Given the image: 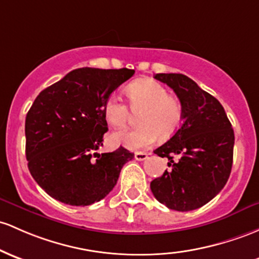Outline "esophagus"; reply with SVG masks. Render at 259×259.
Wrapping results in <instances>:
<instances>
[{"instance_id":"esophagus-1","label":"esophagus","mask_w":259,"mask_h":259,"mask_svg":"<svg viewBox=\"0 0 259 259\" xmlns=\"http://www.w3.org/2000/svg\"><path fill=\"white\" fill-rule=\"evenodd\" d=\"M134 157H135V160H138V161H144L147 158V153L146 152H135Z\"/></svg>"}]
</instances>
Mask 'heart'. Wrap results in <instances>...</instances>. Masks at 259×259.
Segmentation results:
<instances>
[{
  "label": "heart",
  "instance_id": "heart-1",
  "mask_svg": "<svg viewBox=\"0 0 259 259\" xmlns=\"http://www.w3.org/2000/svg\"><path fill=\"white\" fill-rule=\"evenodd\" d=\"M127 95L130 107L119 93H112L104 103V118L112 126L124 127L132 119V110L143 111L139 118L141 126L114 133L112 139L115 144L140 150L152 145L160 135L168 139L178 132L183 120V107L163 84L155 79H138L127 87Z\"/></svg>",
  "mask_w": 259,
  "mask_h": 259
}]
</instances>
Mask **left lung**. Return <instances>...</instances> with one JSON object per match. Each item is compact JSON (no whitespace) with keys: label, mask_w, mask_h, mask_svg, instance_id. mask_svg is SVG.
<instances>
[{"label":"left lung","mask_w":259,"mask_h":259,"mask_svg":"<svg viewBox=\"0 0 259 259\" xmlns=\"http://www.w3.org/2000/svg\"><path fill=\"white\" fill-rule=\"evenodd\" d=\"M153 77L171 87L180 98L183 124L167 143L153 151L168 158L171 168L155 178L150 188L168 209H198L219 194L229 180L234 129L220 102L192 78L182 73H156Z\"/></svg>","instance_id":"8db88e82"}]
</instances>
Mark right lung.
I'll return each instance as SVG.
<instances>
[{"mask_svg": "<svg viewBox=\"0 0 259 259\" xmlns=\"http://www.w3.org/2000/svg\"><path fill=\"white\" fill-rule=\"evenodd\" d=\"M134 70L82 67L39 93L25 118V157L36 183L64 204L86 206L107 197L134 153H98L108 124L107 98Z\"/></svg>", "mask_w": 259, "mask_h": 259, "instance_id": "right-lung-1", "label": "right lung"}]
</instances>
